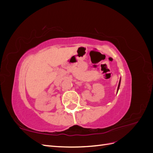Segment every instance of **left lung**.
<instances>
[{
    "mask_svg": "<svg viewBox=\"0 0 153 153\" xmlns=\"http://www.w3.org/2000/svg\"><path fill=\"white\" fill-rule=\"evenodd\" d=\"M120 83H121V80H120V81H119V85H118V87H117V91H118V90H119V86H120Z\"/></svg>",
    "mask_w": 153,
    "mask_h": 153,
    "instance_id": "obj_1",
    "label": "left lung"
}]
</instances>
